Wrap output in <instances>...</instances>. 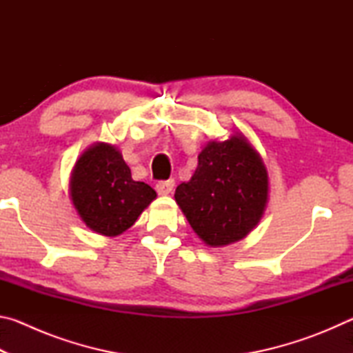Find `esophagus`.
Masks as SVG:
<instances>
[{
	"instance_id": "esophagus-1",
	"label": "esophagus",
	"mask_w": 353,
	"mask_h": 353,
	"mask_svg": "<svg viewBox=\"0 0 353 353\" xmlns=\"http://www.w3.org/2000/svg\"><path fill=\"white\" fill-rule=\"evenodd\" d=\"M172 188H174V181L168 179V181H160L155 183V190H157L159 194H170Z\"/></svg>"
}]
</instances>
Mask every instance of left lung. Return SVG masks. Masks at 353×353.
Instances as JSON below:
<instances>
[{
  "label": "left lung",
  "instance_id": "8db88e82",
  "mask_svg": "<svg viewBox=\"0 0 353 353\" xmlns=\"http://www.w3.org/2000/svg\"><path fill=\"white\" fill-rule=\"evenodd\" d=\"M176 202L208 246H225L246 236L268 202V172L243 135L212 141L202 149L190 182L176 188Z\"/></svg>",
  "mask_w": 353,
  "mask_h": 353
}]
</instances>
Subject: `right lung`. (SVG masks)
<instances>
[{
	"instance_id": "add662e5",
	"label": "right lung",
	"mask_w": 353,
	"mask_h": 353,
	"mask_svg": "<svg viewBox=\"0 0 353 353\" xmlns=\"http://www.w3.org/2000/svg\"><path fill=\"white\" fill-rule=\"evenodd\" d=\"M70 190L83 223L105 236H117L134 225L157 196L148 183L134 181L123 155L107 143H98L81 155Z\"/></svg>"
}]
</instances>
